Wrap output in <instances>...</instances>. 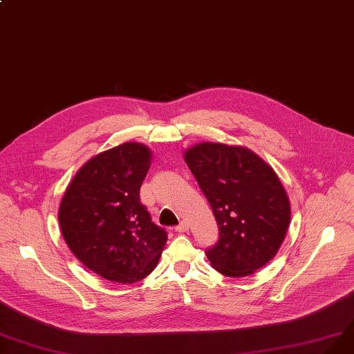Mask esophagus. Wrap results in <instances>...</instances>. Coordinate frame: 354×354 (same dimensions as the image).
<instances>
[{
  "label": "esophagus",
  "mask_w": 354,
  "mask_h": 354,
  "mask_svg": "<svg viewBox=\"0 0 354 354\" xmlns=\"http://www.w3.org/2000/svg\"><path fill=\"white\" fill-rule=\"evenodd\" d=\"M175 230H176L178 233L188 232V223H187V221H180L179 226H176V227H175Z\"/></svg>",
  "instance_id": "1"
}]
</instances>
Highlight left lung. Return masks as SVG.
Listing matches in <instances>:
<instances>
[{"label":"left lung","mask_w":354,"mask_h":354,"mask_svg":"<svg viewBox=\"0 0 354 354\" xmlns=\"http://www.w3.org/2000/svg\"><path fill=\"white\" fill-rule=\"evenodd\" d=\"M184 160L220 230L208 261L227 277L251 276L276 257L290 225V200L276 170L248 147L210 141L184 150Z\"/></svg>","instance_id":"1"}]
</instances>
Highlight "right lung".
Instances as JSON below:
<instances>
[{
    "mask_svg": "<svg viewBox=\"0 0 354 354\" xmlns=\"http://www.w3.org/2000/svg\"><path fill=\"white\" fill-rule=\"evenodd\" d=\"M151 159V150L136 141L104 150L77 170L61 198L65 243L104 280L136 283L159 264L167 234L140 203Z\"/></svg>",
    "mask_w": 354,
    "mask_h": 354,
    "instance_id": "add662e5",
    "label": "right lung"
}]
</instances>
